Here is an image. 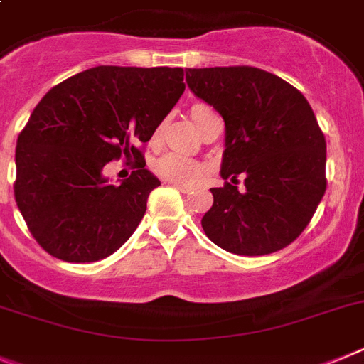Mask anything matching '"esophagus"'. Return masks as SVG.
<instances>
[{
    "label": "esophagus",
    "mask_w": 364,
    "mask_h": 364,
    "mask_svg": "<svg viewBox=\"0 0 364 364\" xmlns=\"http://www.w3.org/2000/svg\"><path fill=\"white\" fill-rule=\"evenodd\" d=\"M168 185L176 186V188H178V191L185 192V194H188V192L192 191V188H191V186H188V185H181V183H176V181H168Z\"/></svg>",
    "instance_id": "34e87169"
}]
</instances>
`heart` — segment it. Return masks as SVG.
Here are the masks:
<instances>
[{"label":"heart","mask_w":364,"mask_h":364,"mask_svg":"<svg viewBox=\"0 0 364 364\" xmlns=\"http://www.w3.org/2000/svg\"><path fill=\"white\" fill-rule=\"evenodd\" d=\"M194 122L201 121L205 117L213 115L214 109L205 102H196L191 109ZM159 134V132H157ZM156 134V137H157ZM156 172L166 181H176L181 185H196L207 176V166L200 161L183 156L179 151H168L159 157L156 163Z\"/></svg>","instance_id":"obj_1"}]
</instances>
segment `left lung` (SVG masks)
Listing matches in <instances>:
<instances>
[{
  "label": "left lung",
  "mask_w": 364,
  "mask_h": 364,
  "mask_svg": "<svg viewBox=\"0 0 364 364\" xmlns=\"http://www.w3.org/2000/svg\"><path fill=\"white\" fill-rule=\"evenodd\" d=\"M186 84L223 117L221 178L205 235L242 257L295 242L326 192V139L304 95L251 65L186 69ZM246 188L237 191V176Z\"/></svg>",
  "instance_id": "8db88e82"
}]
</instances>
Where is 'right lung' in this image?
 Returning a JSON list of instances; mask_svg holds the SVG:
<instances>
[{
	"label": "right lung",
	"instance_id": "obj_1",
	"mask_svg": "<svg viewBox=\"0 0 364 364\" xmlns=\"http://www.w3.org/2000/svg\"><path fill=\"white\" fill-rule=\"evenodd\" d=\"M181 68L99 65L55 86L16 143L14 198L43 251L75 264L109 257L134 235L161 185L143 150L185 91ZM134 156L121 186L102 168Z\"/></svg>",
	"mask_w": 364,
	"mask_h": 364
}]
</instances>
